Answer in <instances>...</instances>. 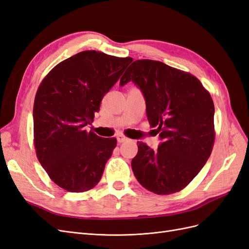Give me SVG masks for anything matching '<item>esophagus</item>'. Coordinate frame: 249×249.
<instances>
[{
    "label": "esophagus",
    "mask_w": 249,
    "mask_h": 249,
    "mask_svg": "<svg viewBox=\"0 0 249 249\" xmlns=\"http://www.w3.org/2000/svg\"><path fill=\"white\" fill-rule=\"evenodd\" d=\"M117 141L119 142V143H122V142H127V141H130V139L129 138H126L125 136H124V135H122V134H119V135H117Z\"/></svg>",
    "instance_id": "34e87169"
}]
</instances>
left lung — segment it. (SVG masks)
Segmentation results:
<instances>
[{
  "instance_id": "obj_1",
  "label": "left lung",
  "mask_w": 249,
  "mask_h": 249,
  "mask_svg": "<svg viewBox=\"0 0 249 249\" xmlns=\"http://www.w3.org/2000/svg\"><path fill=\"white\" fill-rule=\"evenodd\" d=\"M131 81L144 96L148 123L162 140L157 150L137 142L134 176L150 192H178L198 175L212 153V97L191 73L155 60L134 61L119 85Z\"/></svg>"
}]
</instances>
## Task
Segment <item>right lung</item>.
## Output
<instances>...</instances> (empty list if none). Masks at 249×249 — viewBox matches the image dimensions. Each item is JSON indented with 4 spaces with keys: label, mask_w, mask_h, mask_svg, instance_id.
Segmentation results:
<instances>
[{
    "label": "right lung",
    "mask_w": 249,
    "mask_h": 249,
    "mask_svg": "<svg viewBox=\"0 0 249 249\" xmlns=\"http://www.w3.org/2000/svg\"><path fill=\"white\" fill-rule=\"evenodd\" d=\"M132 61L84 51L56 65L39 85L33 107L36 155L62 189L84 192L100 182L116 139L97 136L85 126Z\"/></svg>",
    "instance_id": "obj_1"
}]
</instances>
